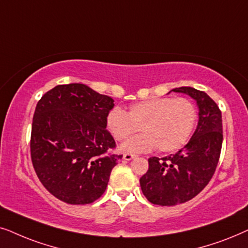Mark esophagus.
<instances>
[{
  "mask_svg": "<svg viewBox=\"0 0 248 248\" xmlns=\"http://www.w3.org/2000/svg\"><path fill=\"white\" fill-rule=\"evenodd\" d=\"M134 157H136V155H135V154H131V153H124V160H126V161H129Z\"/></svg>",
  "mask_w": 248,
  "mask_h": 248,
  "instance_id": "obj_1",
  "label": "esophagus"
}]
</instances>
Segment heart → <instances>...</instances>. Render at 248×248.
<instances>
[{"label":"heart","mask_w":248,"mask_h":248,"mask_svg":"<svg viewBox=\"0 0 248 248\" xmlns=\"http://www.w3.org/2000/svg\"><path fill=\"white\" fill-rule=\"evenodd\" d=\"M197 121V108L186 97H156L138 102L124 112L115 107L108 111L105 126L115 140L124 141L138 130L144 134L128 140L122 150L173 152L189 140Z\"/></svg>","instance_id":"1"}]
</instances>
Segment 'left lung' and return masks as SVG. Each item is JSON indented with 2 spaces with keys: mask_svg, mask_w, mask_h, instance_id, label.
<instances>
[{
  "mask_svg": "<svg viewBox=\"0 0 248 248\" xmlns=\"http://www.w3.org/2000/svg\"><path fill=\"white\" fill-rule=\"evenodd\" d=\"M172 91L196 101L200 119L186 146L169 156L148 158L140 188L151 203L161 206L178 205L199 195L216 172L223 140L222 115L209 95L193 87Z\"/></svg>",
  "mask_w": 248,
  "mask_h": 248,
  "instance_id": "obj_1",
  "label": "left lung"
}]
</instances>
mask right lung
<instances>
[{"mask_svg":"<svg viewBox=\"0 0 248 248\" xmlns=\"http://www.w3.org/2000/svg\"><path fill=\"white\" fill-rule=\"evenodd\" d=\"M113 100L84 84L58 85L36 105L31 156L38 179L62 202L93 203L122 155L105 126Z\"/></svg>","mask_w":248,"mask_h":248,"instance_id":"1","label":"right lung"}]
</instances>
